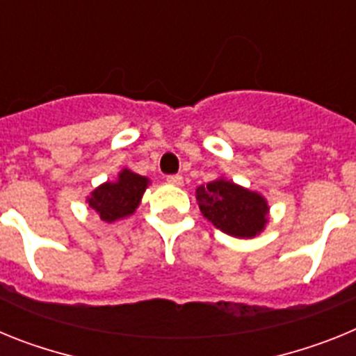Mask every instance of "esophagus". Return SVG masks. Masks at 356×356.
<instances>
[{
  "label": "esophagus",
  "mask_w": 356,
  "mask_h": 356,
  "mask_svg": "<svg viewBox=\"0 0 356 356\" xmlns=\"http://www.w3.org/2000/svg\"><path fill=\"white\" fill-rule=\"evenodd\" d=\"M168 184L175 185V187H181L184 185V178L180 175H171L168 176Z\"/></svg>",
  "instance_id": "34e87169"
}]
</instances>
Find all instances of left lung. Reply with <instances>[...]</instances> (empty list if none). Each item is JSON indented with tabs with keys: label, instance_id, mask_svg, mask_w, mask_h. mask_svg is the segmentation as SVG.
<instances>
[{
	"label": "left lung",
	"instance_id": "1",
	"mask_svg": "<svg viewBox=\"0 0 356 356\" xmlns=\"http://www.w3.org/2000/svg\"><path fill=\"white\" fill-rule=\"evenodd\" d=\"M196 201L201 213L217 229L237 238H254L269 222L267 200L257 191L242 187L225 176L200 185Z\"/></svg>",
	"mask_w": 356,
	"mask_h": 356
}]
</instances>
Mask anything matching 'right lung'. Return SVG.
<instances>
[{"mask_svg":"<svg viewBox=\"0 0 356 356\" xmlns=\"http://www.w3.org/2000/svg\"><path fill=\"white\" fill-rule=\"evenodd\" d=\"M149 184V178L146 176H140L131 169L122 168L114 181H105V184L97 185L87 196V203L102 221H121L124 217L134 216L135 210L139 209Z\"/></svg>","mask_w":356,"mask_h":356,"instance_id":"right-lung-1","label":"right lung"}]
</instances>
